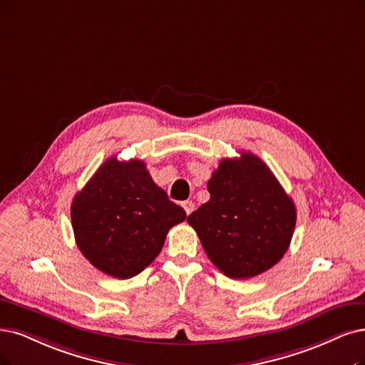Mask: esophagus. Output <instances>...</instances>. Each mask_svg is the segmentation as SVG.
Wrapping results in <instances>:
<instances>
[{"label": "esophagus", "instance_id": "obj_1", "mask_svg": "<svg viewBox=\"0 0 365 365\" xmlns=\"http://www.w3.org/2000/svg\"><path fill=\"white\" fill-rule=\"evenodd\" d=\"M182 207L185 209V212H186V215H190L192 210H194V203H192V201L191 200H186V201H183V203H182Z\"/></svg>", "mask_w": 365, "mask_h": 365}]
</instances>
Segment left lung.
Masks as SVG:
<instances>
[{"label":"left lung","instance_id":"1","mask_svg":"<svg viewBox=\"0 0 365 365\" xmlns=\"http://www.w3.org/2000/svg\"><path fill=\"white\" fill-rule=\"evenodd\" d=\"M210 200L187 217L207 257L235 279L266 272L287 251L296 207L274 173L252 153L222 159L207 182Z\"/></svg>","mask_w":365,"mask_h":365}]
</instances>
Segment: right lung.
Instances as JSON below:
<instances>
[{"mask_svg": "<svg viewBox=\"0 0 365 365\" xmlns=\"http://www.w3.org/2000/svg\"><path fill=\"white\" fill-rule=\"evenodd\" d=\"M75 240L101 272L126 279L160 252L170 228L186 220L138 159L105 160L71 209Z\"/></svg>", "mask_w": 365, "mask_h": 365, "instance_id": "add662e5", "label": "right lung"}]
</instances>
